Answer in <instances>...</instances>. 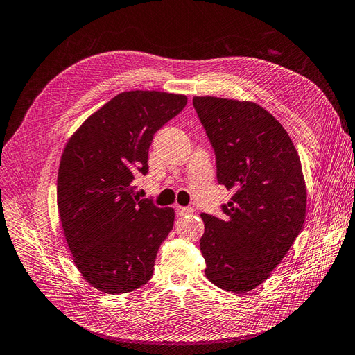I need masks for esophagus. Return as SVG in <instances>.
I'll return each instance as SVG.
<instances>
[{"label":"esophagus","instance_id":"obj_1","mask_svg":"<svg viewBox=\"0 0 355 355\" xmlns=\"http://www.w3.org/2000/svg\"><path fill=\"white\" fill-rule=\"evenodd\" d=\"M175 209H177V214H180V216H193L196 212L195 208H191V207H177Z\"/></svg>","mask_w":355,"mask_h":355}]
</instances>
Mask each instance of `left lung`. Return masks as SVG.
Listing matches in <instances>:
<instances>
[{
	"label": "left lung",
	"instance_id": "obj_1",
	"mask_svg": "<svg viewBox=\"0 0 355 355\" xmlns=\"http://www.w3.org/2000/svg\"><path fill=\"white\" fill-rule=\"evenodd\" d=\"M193 107L214 148L217 181L234 189L225 217L200 214L207 278L247 293L260 286L302 232L306 187L297 151L265 108L235 99L195 96Z\"/></svg>",
	"mask_w": 355,
	"mask_h": 355
}]
</instances>
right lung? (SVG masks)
Listing matches in <instances>:
<instances>
[{
    "instance_id": "right-lung-1",
    "label": "right lung",
    "mask_w": 355,
    "mask_h": 355,
    "mask_svg": "<svg viewBox=\"0 0 355 355\" xmlns=\"http://www.w3.org/2000/svg\"><path fill=\"white\" fill-rule=\"evenodd\" d=\"M187 104L184 95L132 90L101 107L69 138L58 172V208L77 269L95 288L121 295L153 275L174 209L135 195L155 134Z\"/></svg>"
}]
</instances>
